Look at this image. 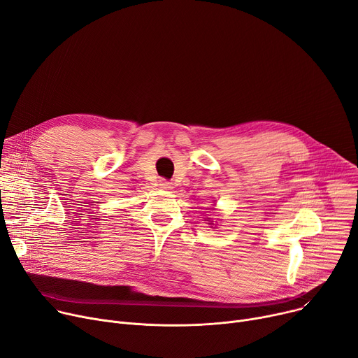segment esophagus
Listing matches in <instances>:
<instances>
[{"label": "esophagus", "instance_id": "1", "mask_svg": "<svg viewBox=\"0 0 358 358\" xmlns=\"http://www.w3.org/2000/svg\"><path fill=\"white\" fill-rule=\"evenodd\" d=\"M159 187L164 188V189H170V188H171V182L165 181V180H161V181H159Z\"/></svg>", "mask_w": 358, "mask_h": 358}]
</instances>
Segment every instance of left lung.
Here are the masks:
<instances>
[{
  "instance_id": "left-lung-1",
  "label": "left lung",
  "mask_w": 358,
  "mask_h": 358,
  "mask_svg": "<svg viewBox=\"0 0 358 358\" xmlns=\"http://www.w3.org/2000/svg\"><path fill=\"white\" fill-rule=\"evenodd\" d=\"M208 224H213V223H208Z\"/></svg>"
}]
</instances>
